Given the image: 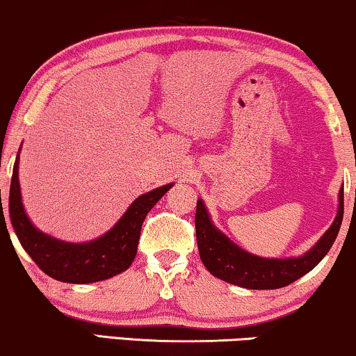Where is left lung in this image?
<instances>
[{"label":"left lung","mask_w":356,"mask_h":356,"mask_svg":"<svg viewBox=\"0 0 356 356\" xmlns=\"http://www.w3.org/2000/svg\"><path fill=\"white\" fill-rule=\"evenodd\" d=\"M343 218V189L339 193L337 217L323 238L300 257L266 259L243 251L212 225L206 206L199 199L196 206V238L202 264L217 279L251 290H274L293 284L323 261L339 235Z\"/></svg>","instance_id":"8db88e82"}]
</instances>
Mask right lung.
I'll return each instance as SVG.
<instances>
[{
	"instance_id": "1",
	"label": "right lung",
	"mask_w": 356,
	"mask_h": 356,
	"mask_svg": "<svg viewBox=\"0 0 356 356\" xmlns=\"http://www.w3.org/2000/svg\"><path fill=\"white\" fill-rule=\"evenodd\" d=\"M17 167L19 155L14 162L9 188V217L14 232L32 261L51 279L66 284H92L128 269L138 252L140 227L145 216L173 186L165 184L139 196L104 236L89 243H66L38 232L27 218L21 201Z\"/></svg>"
}]
</instances>
